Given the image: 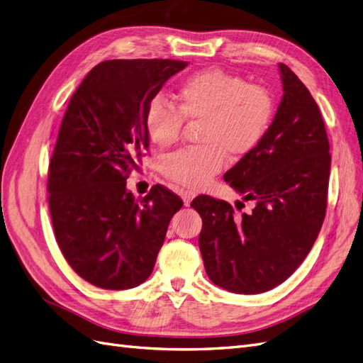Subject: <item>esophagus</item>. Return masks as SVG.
I'll return each mask as SVG.
<instances>
[{
  "label": "esophagus",
  "instance_id": "34e87169",
  "mask_svg": "<svg viewBox=\"0 0 363 363\" xmlns=\"http://www.w3.org/2000/svg\"><path fill=\"white\" fill-rule=\"evenodd\" d=\"M194 196H195V192H192V191H183V192H182L183 204H184V206H189L191 201L194 200Z\"/></svg>",
  "mask_w": 363,
  "mask_h": 363
}]
</instances>
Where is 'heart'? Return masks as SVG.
Wrapping results in <instances>:
<instances>
[{
  "instance_id": "obj_1",
  "label": "heart",
  "mask_w": 363,
  "mask_h": 363,
  "mask_svg": "<svg viewBox=\"0 0 363 363\" xmlns=\"http://www.w3.org/2000/svg\"><path fill=\"white\" fill-rule=\"evenodd\" d=\"M175 100L177 108L152 100L145 112V130L156 147L169 148L182 136L183 119L203 124V147L177 151L163 162V174L191 189L211 182L223 169L225 157L239 160L255 151L276 112L268 89L219 68L188 77L175 92Z\"/></svg>"
}]
</instances>
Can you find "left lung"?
Returning <instances> with one entry per match:
<instances>
[{
    "instance_id": "obj_1",
    "label": "left lung",
    "mask_w": 363,
    "mask_h": 363,
    "mask_svg": "<svg viewBox=\"0 0 363 363\" xmlns=\"http://www.w3.org/2000/svg\"><path fill=\"white\" fill-rule=\"evenodd\" d=\"M279 71L283 96L268 133L224 174L244 201L255 203L252 211L238 216L208 195L191 203L203 219L199 245L207 276L235 294L267 292L286 280L325 216L332 157L320 107L286 65Z\"/></svg>"
}]
</instances>
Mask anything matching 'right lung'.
Here are the masks:
<instances>
[{
    "label": "right lung",
    "mask_w": 363,
    "mask_h": 363,
    "mask_svg": "<svg viewBox=\"0 0 363 363\" xmlns=\"http://www.w3.org/2000/svg\"><path fill=\"white\" fill-rule=\"evenodd\" d=\"M186 67L168 59L101 62L65 112L50 162V213L65 259L94 286L121 291L144 283L183 206L160 184L135 200L125 180L150 147L148 104Z\"/></svg>",
    "instance_id": "add662e5"
}]
</instances>
